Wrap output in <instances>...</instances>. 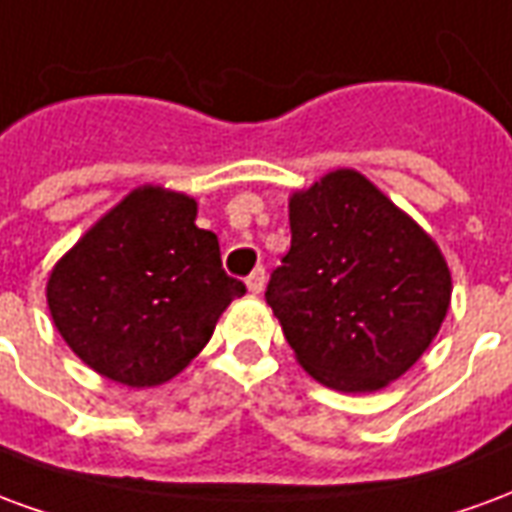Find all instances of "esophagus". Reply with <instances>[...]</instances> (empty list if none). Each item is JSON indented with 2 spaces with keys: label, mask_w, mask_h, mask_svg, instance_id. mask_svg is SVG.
<instances>
[{
  "label": "esophagus",
  "mask_w": 512,
  "mask_h": 512,
  "mask_svg": "<svg viewBox=\"0 0 512 512\" xmlns=\"http://www.w3.org/2000/svg\"><path fill=\"white\" fill-rule=\"evenodd\" d=\"M246 288L252 290V293H260V290L266 288V268H255V271L246 277Z\"/></svg>",
  "instance_id": "34e87169"
}]
</instances>
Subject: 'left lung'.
Wrapping results in <instances>:
<instances>
[{
    "label": "left lung",
    "instance_id": "8db88e82",
    "mask_svg": "<svg viewBox=\"0 0 512 512\" xmlns=\"http://www.w3.org/2000/svg\"><path fill=\"white\" fill-rule=\"evenodd\" d=\"M439 246L354 169L290 200V249L268 307L301 367L340 392L381 389L417 362L450 307Z\"/></svg>",
    "mask_w": 512,
    "mask_h": 512
}]
</instances>
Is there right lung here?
Here are the masks:
<instances>
[{
    "label": "right lung",
    "instance_id": "1",
    "mask_svg": "<svg viewBox=\"0 0 512 512\" xmlns=\"http://www.w3.org/2000/svg\"><path fill=\"white\" fill-rule=\"evenodd\" d=\"M197 202L145 186L106 213L54 266L49 310L73 354L101 376L156 386L180 373L246 285L219 241L194 224Z\"/></svg>",
    "mask_w": 512,
    "mask_h": 512
}]
</instances>
